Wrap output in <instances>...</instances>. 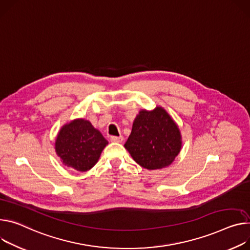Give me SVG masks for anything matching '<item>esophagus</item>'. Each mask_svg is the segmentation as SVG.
<instances>
[{"label": "esophagus", "mask_w": 250, "mask_h": 250, "mask_svg": "<svg viewBox=\"0 0 250 250\" xmlns=\"http://www.w3.org/2000/svg\"><path fill=\"white\" fill-rule=\"evenodd\" d=\"M110 141L113 143H122L124 141V137H122V135H120V137H115V135H112V137H110Z\"/></svg>", "instance_id": "34e87169"}]
</instances>
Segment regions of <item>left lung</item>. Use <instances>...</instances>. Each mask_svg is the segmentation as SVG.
Here are the masks:
<instances>
[{"mask_svg":"<svg viewBox=\"0 0 250 250\" xmlns=\"http://www.w3.org/2000/svg\"><path fill=\"white\" fill-rule=\"evenodd\" d=\"M181 144L177 125L165 108L156 106L139 112L125 147L135 163L152 170L168 167L179 153Z\"/></svg>","mask_w":250,"mask_h":250,"instance_id":"left-lung-1","label":"left lung"}]
</instances>
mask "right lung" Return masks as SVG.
Instances as JSON below:
<instances>
[{
    "instance_id": "obj_1",
    "label": "right lung",
    "mask_w": 250,
    "mask_h": 250,
    "mask_svg": "<svg viewBox=\"0 0 250 250\" xmlns=\"http://www.w3.org/2000/svg\"><path fill=\"white\" fill-rule=\"evenodd\" d=\"M107 144L100 130L88 121L77 119L61 128L55 148L62 165L79 171H86L98 163Z\"/></svg>"
}]
</instances>
